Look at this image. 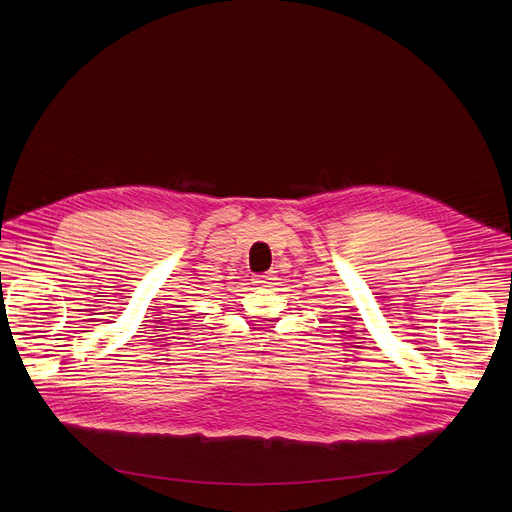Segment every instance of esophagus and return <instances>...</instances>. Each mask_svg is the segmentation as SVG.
<instances>
[{
  "mask_svg": "<svg viewBox=\"0 0 512 512\" xmlns=\"http://www.w3.org/2000/svg\"><path fill=\"white\" fill-rule=\"evenodd\" d=\"M273 280H275L273 271H265L261 275H255V284H259V286H269Z\"/></svg>",
  "mask_w": 512,
  "mask_h": 512,
  "instance_id": "obj_1",
  "label": "esophagus"
}]
</instances>
